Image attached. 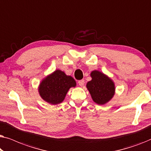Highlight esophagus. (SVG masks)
Masks as SVG:
<instances>
[{"label":"esophagus","mask_w":151,"mask_h":151,"mask_svg":"<svg viewBox=\"0 0 151 151\" xmlns=\"http://www.w3.org/2000/svg\"><path fill=\"white\" fill-rule=\"evenodd\" d=\"M78 84L80 86H83L84 84V80H80L78 81Z\"/></svg>","instance_id":"34e87169"}]
</instances>
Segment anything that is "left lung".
<instances>
[{"label": "left lung", "instance_id": "8db88e82", "mask_svg": "<svg viewBox=\"0 0 151 151\" xmlns=\"http://www.w3.org/2000/svg\"><path fill=\"white\" fill-rule=\"evenodd\" d=\"M92 80L86 84L88 91L95 102L104 104L113 98L115 93L114 83L110 78L98 71L91 73Z\"/></svg>", "mask_w": 151, "mask_h": 151}]
</instances>
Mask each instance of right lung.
Wrapping results in <instances>:
<instances>
[{
	"mask_svg": "<svg viewBox=\"0 0 151 151\" xmlns=\"http://www.w3.org/2000/svg\"><path fill=\"white\" fill-rule=\"evenodd\" d=\"M76 85L75 80L60 70H56L40 84L39 93L43 100L52 104L63 102L71 87Z\"/></svg>",
	"mask_w": 151,
	"mask_h": 151,
	"instance_id": "1",
	"label": "right lung"
}]
</instances>
